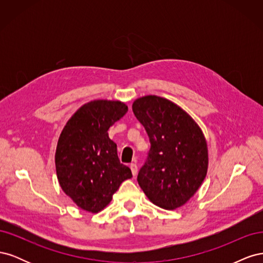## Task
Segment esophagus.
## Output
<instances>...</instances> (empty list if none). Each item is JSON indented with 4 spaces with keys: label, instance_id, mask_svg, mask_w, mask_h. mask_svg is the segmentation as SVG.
<instances>
[{
    "label": "esophagus",
    "instance_id": "1",
    "mask_svg": "<svg viewBox=\"0 0 263 263\" xmlns=\"http://www.w3.org/2000/svg\"><path fill=\"white\" fill-rule=\"evenodd\" d=\"M130 170H132V173H133V176H136L137 174V164L136 163H130Z\"/></svg>",
    "mask_w": 263,
    "mask_h": 263
}]
</instances>
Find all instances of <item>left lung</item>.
<instances>
[{"mask_svg": "<svg viewBox=\"0 0 263 263\" xmlns=\"http://www.w3.org/2000/svg\"><path fill=\"white\" fill-rule=\"evenodd\" d=\"M150 149L137 181L149 200L165 210L184 205L201 186L209 164L200 127L171 101L148 95L133 103Z\"/></svg>", "mask_w": 263, "mask_h": 263, "instance_id": "obj_1", "label": "left lung"}]
</instances>
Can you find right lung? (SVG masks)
Returning <instances> with one entry per match:
<instances>
[{"label": "right lung", "instance_id": "right-lung-1", "mask_svg": "<svg viewBox=\"0 0 263 263\" xmlns=\"http://www.w3.org/2000/svg\"><path fill=\"white\" fill-rule=\"evenodd\" d=\"M127 109L118 101H92L77 110L60 134L54 156L59 184L84 211L104 209L122 182L133 177L107 134Z\"/></svg>", "mask_w": 263, "mask_h": 263}]
</instances>
